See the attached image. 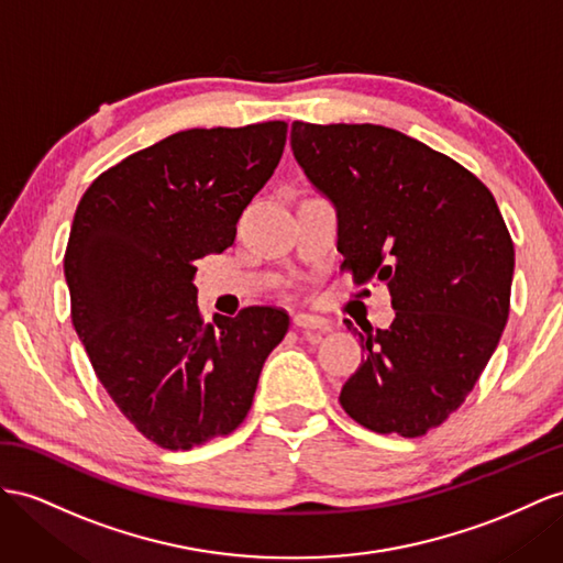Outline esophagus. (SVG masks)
Returning a JSON list of instances; mask_svg holds the SVG:
<instances>
[{
    "label": "esophagus",
    "mask_w": 563,
    "mask_h": 563,
    "mask_svg": "<svg viewBox=\"0 0 563 563\" xmlns=\"http://www.w3.org/2000/svg\"><path fill=\"white\" fill-rule=\"evenodd\" d=\"M292 323L299 330H321V333H328V330H330V321L328 319H323V316H316V313H307V311L295 313Z\"/></svg>",
    "instance_id": "34e87169"
}]
</instances>
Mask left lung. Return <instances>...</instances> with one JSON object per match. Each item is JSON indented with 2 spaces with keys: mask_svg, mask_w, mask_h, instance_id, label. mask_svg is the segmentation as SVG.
I'll return each mask as SVG.
<instances>
[{
  "mask_svg": "<svg viewBox=\"0 0 563 563\" xmlns=\"http://www.w3.org/2000/svg\"><path fill=\"white\" fill-rule=\"evenodd\" d=\"M292 154L335 205L342 271L393 295L390 328L347 323L364 358L340 405L373 432L450 419L509 319L514 242L493 192L454 158L373 123H292Z\"/></svg>",
  "mask_w": 563,
  "mask_h": 563,
  "instance_id": "1",
  "label": "left lung"
}]
</instances>
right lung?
I'll return each mask as SVG.
<instances>
[{
    "instance_id": "add662e5",
    "label": "right lung",
    "mask_w": 563,
    "mask_h": 563,
    "mask_svg": "<svg viewBox=\"0 0 563 563\" xmlns=\"http://www.w3.org/2000/svg\"><path fill=\"white\" fill-rule=\"evenodd\" d=\"M285 137L283 121L168 135L104 170L76 209L70 319L109 397L164 450L230 435L290 325L273 307L205 323L192 283L195 262L233 244Z\"/></svg>"
}]
</instances>
